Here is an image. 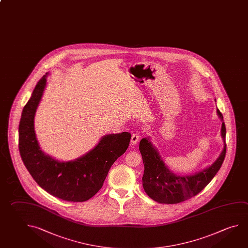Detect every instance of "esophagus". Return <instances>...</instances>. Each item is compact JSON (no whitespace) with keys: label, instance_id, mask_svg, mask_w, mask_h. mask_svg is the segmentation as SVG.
I'll return each mask as SVG.
<instances>
[{"label":"esophagus","instance_id":"34e87169","mask_svg":"<svg viewBox=\"0 0 248 248\" xmlns=\"http://www.w3.org/2000/svg\"><path fill=\"white\" fill-rule=\"evenodd\" d=\"M139 135L138 133H134L131 136V139H130V143L131 144H136V143L139 142Z\"/></svg>","mask_w":248,"mask_h":248}]
</instances>
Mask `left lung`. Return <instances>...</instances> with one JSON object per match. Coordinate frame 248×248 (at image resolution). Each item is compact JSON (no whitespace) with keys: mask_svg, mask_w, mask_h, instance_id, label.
<instances>
[{"mask_svg":"<svg viewBox=\"0 0 248 248\" xmlns=\"http://www.w3.org/2000/svg\"><path fill=\"white\" fill-rule=\"evenodd\" d=\"M217 114L222 121L223 150L212 165L195 173L189 175L174 173L168 165H165L157 148L152 143V138L147 137L141 139L139 151L144 165L142 178L143 190L152 200L161 204H178L197 195L214 178L221 167L226 152V125L223 120V115L218 109Z\"/></svg>","mask_w":248,"mask_h":248,"instance_id":"8db88e82","label":"left lung"}]
</instances>
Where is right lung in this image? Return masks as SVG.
Wrapping results in <instances>:
<instances>
[{"mask_svg": "<svg viewBox=\"0 0 248 248\" xmlns=\"http://www.w3.org/2000/svg\"><path fill=\"white\" fill-rule=\"evenodd\" d=\"M47 72L36 84L22 109L19 124V151L27 170L41 188L65 201L83 202L100 190L114 162L126 152L131 134H106L96 146L74 160L60 161L40 147L35 116L47 86Z\"/></svg>", "mask_w": 248, "mask_h": 248, "instance_id": "add662e5", "label": "right lung"}]
</instances>
